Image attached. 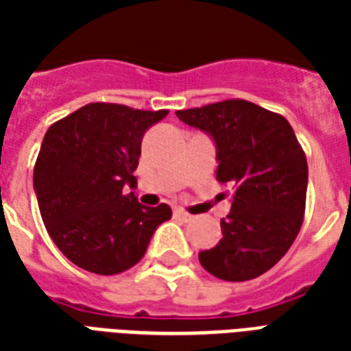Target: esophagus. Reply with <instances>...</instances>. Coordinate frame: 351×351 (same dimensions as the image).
Masks as SVG:
<instances>
[{"instance_id": "34e87169", "label": "esophagus", "mask_w": 351, "mask_h": 351, "mask_svg": "<svg viewBox=\"0 0 351 351\" xmlns=\"http://www.w3.org/2000/svg\"><path fill=\"white\" fill-rule=\"evenodd\" d=\"M175 217L176 219H180V220H184V222H187V220H191L193 217L189 213H187V211H184V209H175Z\"/></svg>"}]
</instances>
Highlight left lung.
Instances as JSON below:
<instances>
[{
    "mask_svg": "<svg viewBox=\"0 0 351 351\" xmlns=\"http://www.w3.org/2000/svg\"><path fill=\"white\" fill-rule=\"evenodd\" d=\"M217 143V180L233 193L222 239L200 251L211 275L244 282L271 269L297 239L306 209L308 162L288 120L247 100L176 111ZM228 193V191H226Z\"/></svg>",
    "mask_w": 351,
    "mask_h": 351,
    "instance_id": "obj_1",
    "label": "left lung"
}]
</instances>
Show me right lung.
Returning <instances> with one entry per match:
<instances>
[{"label": "right lung", "mask_w": 351, "mask_h": 351, "mask_svg": "<svg viewBox=\"0 0 351 351\" xmlns=\"http://www.w3.org/2000/svg\"><path fill=\"white\" fill-rule=\"evenodd\" d=\"M169 111H142L96 101L54 121L34 165V189L47 231L69 261L98 275H117L143 256L171 208H147L123 186L143 132Z\"/></svg>", "instance_id": "add662e5"}]
</instances>
